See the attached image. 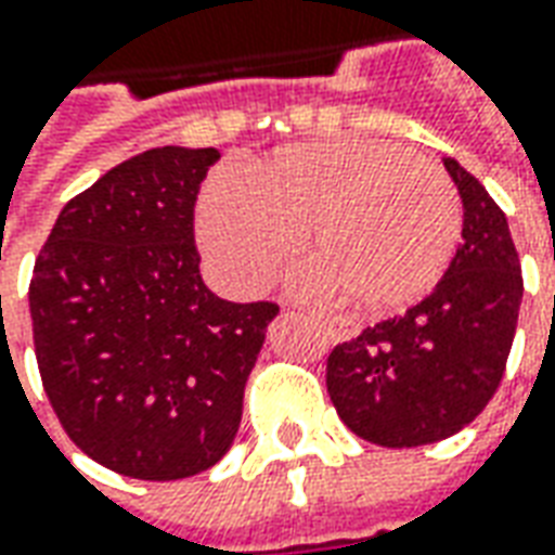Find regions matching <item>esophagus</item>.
<instances>
[{"mask_svg":"<svg viewBox=\"0 0 555 555\" xmlns=\"http://www.w3.org/2000/svg\"><path fill=\"white\" fill-rule=\"evenodd\" d=\"M318 324L327 331L333 343H348V339H354L358 336V327H354V321H348V318H324L318 315Z\"/></svg>","mask_w":555,"mask_h":555,"instance_id":"34e87169","label":"esophagus"}]
</instances>
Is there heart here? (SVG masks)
<instances>
[{"instance_id": "obj_1", "label": "heart", "mask_w": 555, "mask_h": 555, "mask_svg": "<svg viewBox=\"0 0 555 555\" xmlns=\"http://www.w3.org/2000/svg\"><path fill=\"white\" fill-rule=\"evenodd\" d=\"M304 232L315 264L300 285L336 294L366 312L424 300L448 273L463 204L448 173L375 138L282 146L249 170L212 177L197 231L216 273L234 294L261 291Z\"/></svg>"}]
</instances>
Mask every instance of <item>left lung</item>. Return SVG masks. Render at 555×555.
Returning a JSON list of instances; mask_svg holds the SVG:
<instances>
[{
    "instance_id": "obj_1",
    "label": "left lung",
    "mask_w": 555,
    "mask_h": 555,
    "mask_svg": "<svg viewBox=\"0 0 555 555\" xmlns=\"http://www.w3.org/2000/svg\"><path fill=\"white\" fill-rule=\"evenodd\" d=\"M463 243L429 297L378 321L327 358V393L343 424L382 448L451 439L502 382L522 300L520 258L505 212L456 158Z\"/></svg>"
}]
</instances>
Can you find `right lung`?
<instances>
[{"label":"right lung","mask_w":555,"mask_h":555,"mask_svg":"<svg viewBox=\"0 0 555 555\" xmlns=\"http://www.w3.org/2000/svg\"><path fill=\"white\" fill-rule=\"evenodd\" d=\"M219 150L158 146L62 207L29 285L35 358L62 429L95 463L180 480L222 460L276 304L201 279L195 201Z\"/></svg>","instance_id":"obj_1"}]
</instances>
